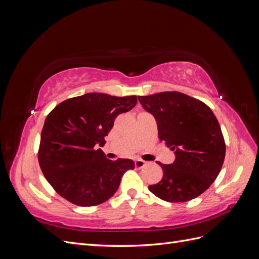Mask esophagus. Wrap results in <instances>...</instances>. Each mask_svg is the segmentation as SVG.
I'll list each match as a JSON object with an SVG mask.
<instances>
[{
	"instance_id": "esophagus-1",
	"label": "esophagus",
	"mask_w": 259,
	"mask_h": 259,
	"mask_svg": "<svg viewBox=\"0 0 259 259\" xmlns=\"http://www.w3.org/2000/svg\"><path fill=\"white\" fill-rule=\"evenodd\" d=\"M146 165H147V162L144 161V160H142V159H137V160L135 161V166H136L137 168H143V167H145Z\"/></svg>"
}]
</instances>
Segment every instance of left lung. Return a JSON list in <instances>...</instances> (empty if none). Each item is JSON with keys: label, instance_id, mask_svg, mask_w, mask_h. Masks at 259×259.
Returning a JSON list of instances; mask_svg holds the SVG:
<instances>
[{"label": "left lung", "instance_id": "8db88e82", "mask_svg": "<svg viewBox=\"0 0 259 259\" xmlns=\"http://www.w3.org/2000/svg\"><path fill=\"white\" fill-rule=\"evenodd\" d=\"M138 100L154 116L161 142L176 156L171 164L158 162L163 177L149 190L166 202L199 197L215 182L225 160V139L215 114L201 100L179 92L138 96Z\"/></svg>", "mask_w": 259, "mask_h": 259}]
</instances>
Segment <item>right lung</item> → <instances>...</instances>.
I'll use <instances>...</instances> for the list:
<instances>
[{
	"label": "right lung",
	"instance_id": "right-lung-1",
	"mask_svg": "<svg viewBox=\"0 0 259 259\" xmlns=\"http://www.w3.org/2000/svg\"><path fill=\"white\" fill-rule=\"evenodd\" d=\"M136 104V96L89 93L62 101L46 116L38 163L62 198L79 206H95L115 193L123 174L135 164L130 159L109 160L99 147L106 144L115 117Z\"/></svg>",
	"mask_w": 259,
	"mask_h": 259
}]
</instances>
